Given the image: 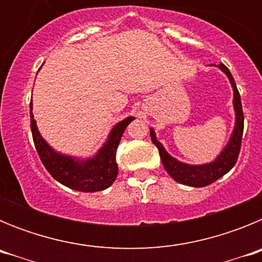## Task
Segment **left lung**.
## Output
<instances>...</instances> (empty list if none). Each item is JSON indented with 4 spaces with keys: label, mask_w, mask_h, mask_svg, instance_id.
<instances>
[{
    "label": "left lung",
    "mask_w": 262,
    "mask_h": 262,
    "mask_svg": "<svg viewBox=\"0 0 262 262\" xmlns=\"http://www.w3.org/2000/svg\"><path fill=\"white\" fill-rule=\"evenodd\" d=\"M217 68L223 72L224 75L228 77L231 82V86L233 89V110H235V127L231 134V138L227 143L226 147L222 149V152L216 156V159L211 163L201 164V165H190V164L178 161L177 159L172 157L161 143L156 139L154 128H149L151 131L152 143L157 147L160 152V159L163 163L164 168L169 176L180 182V184L187 185L193 187H203L212 184L221 177H223L226 173H228L233 165L236 164V160L239 156L240 147H242V138H243V128H244V115H243L242 101H240L239 90L236 88L235 80L231 75L230 69L227 68L224 64L216 66Z\"/></svg>",
    "instance_id": "obj_1"
}]
</instances>
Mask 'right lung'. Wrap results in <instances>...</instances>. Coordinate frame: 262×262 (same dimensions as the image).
I'll return each mask as SVG.
<instances>
[{
    "label": "right lung",
    "instance_id": "right-lung-1",
    "mask_svg": "<svg viewBox=\"0 0 262 262\" xmlns=\"http://www.w3.org/2000/svg\"><path fill=\"white\" fill-rule=\"evenodd\" d=\"M31 133L34 144L41 163L51 176L64 186L77 191L93 193L107 189L114 184L118 176L117 148L124 129L135 117H127L111 128L107 140L93 157L77 159L75 156L60 154L55 151L39 133L32 114V102L30 103Z\"/></svg>",
    "mask_w": 262,
    "mask_h": 262
}]
</instances>
